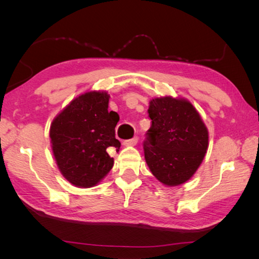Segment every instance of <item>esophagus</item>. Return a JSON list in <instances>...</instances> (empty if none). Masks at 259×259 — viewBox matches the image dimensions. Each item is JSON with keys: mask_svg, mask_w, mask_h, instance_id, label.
<instances>
[{"mask_svg": "<svg viewBox=\"0 0 259 259\" xmlns=\"http://www.w3.org/2000/svg\"><path fill=\"white\" fill-rule=\"evenodd\" d=\"M137 142H138V138H137V137H135V138L130 139V140H124L122 142V145L124 147H134V146L137 145Z\"/></svg>", "mask_w": 259, "mask_h": 259, "instance_id": "34e87169", "label": "esophagus"}]
</instances>
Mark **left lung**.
<instances>
[{"instance_id":"1","label":"left lung","mask_w":259,"mask_h":259,"mask_svg":"<svg viewBox=\"0 0 259 259\" xmlns=\"http://www.w3.org/2000/svg\"><path fill=\"white\" fill-rule=\"evenodd\" d=\"M152 121L145 141V159L151 174L164 186L187 183L199 168L209 145L206 124L192 103L164 96L149 102Z\"/></svg>"}]
</instances>
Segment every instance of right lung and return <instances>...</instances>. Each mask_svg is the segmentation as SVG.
Wrapping results in <instances>:
<instances>
[{
	"mask_svg": "<svg viewBox=\"0 0 259 259\" xmlns=\"http://www.w3.org/2000/svg\"><path fill=\"white\" fill-rule=\"evenodd\" d=\"M107 91H87L60 111L50 125L51 148L57 166L71 185L91 188L113 167L109 148L119 151L115 125L119 115L108 111Z\"/></svg>",
	"mask_w": 259,
	"mask_h": 259,
	"instance_id": "obj_1",
	"label": "right lung"
}]
</instances>
